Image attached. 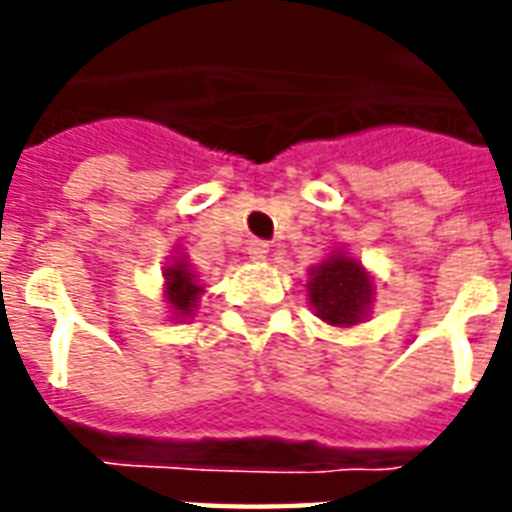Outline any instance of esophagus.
Returning <instances> with one entry per match:
<instances>
[{
  "mask_svg": "<svg viewBox=\"0 0 512 512\" xmlns=\"http://www.w3.org/2000/svg\"><path fill=\"white\" fill-rule=\"evenodd\" d=\"M246 252L252 260H266L268 257V244L266 241H252V244L246 246Z\"/></svg>",
  "mask_w": 512,
  "mask_h": 512,
  "instance_id": "esophagus-1",
  "label": "esophagus"
}]
</instances>
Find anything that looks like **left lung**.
<instances>
[{
  "label": "left lung",
  "instance_id": "8db88e82",
  "mask_svg": "<svg viewBox=\"0 0 512 512\" xmlns=\"http://www.w3.org/2000/svg\"><path fill=\"white\" fill-rule=\"evenodd\" d=\"M373 277L359 260L337 249L323 263L310 268L307 296L315 315L332 326H356L367 318L373 304Z\"/></svg>",
  "mask_w": 512,
  "mask_h": 512
}]
</instances>
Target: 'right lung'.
<instances>
[{"mask_svg":"<svg viewBox=\"0 0 512 512\" xmlns=\"http://www.w3.org/2000/svg\"><path fill=\"white\" fill-rule=\"evenodd\" d=\"M202 285L197 274L191 271L186 263V257H175V263H169L164 268V299L169 304V312L175 315L172 321L180 318H189L197 310V301H200Z\"/></svg>","mask_w":512,"mask_h":512,"instance_id":"1","label":"right lung"}]
</instances>
